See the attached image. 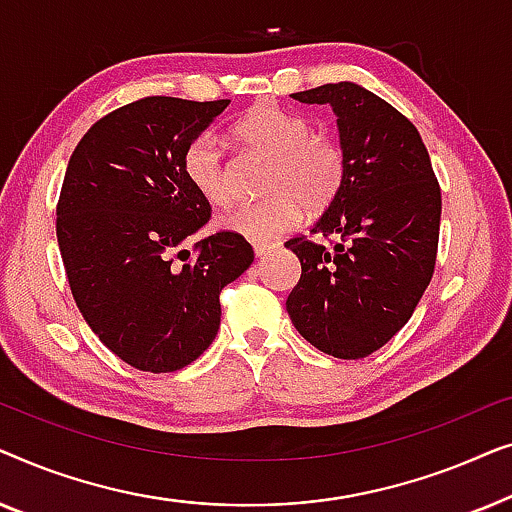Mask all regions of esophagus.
<instances>
[{
  "mask_svg": "<svg viewBox=\"0 0 512 512\" xmlns=\"http://www.w3.org/2000/svg\"><path fill=\"white\" fill-rule=\"evenodd\" d=\"M272 247H275V244H272V242H254V254L256 256H265Z\"/></svg>",
  "mask_w": 512,
  "mask_h": 512,
  "instance_id": "esophagus-1",
  "label": "esophagus"
}]
</instances>
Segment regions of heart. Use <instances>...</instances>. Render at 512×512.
<instances>
[{"instance_id":"heart-1","label":"heart","mask_w":512,"mask_h":512,"mask_svg":"<svg viewBox=\"0 0 512 512\" xmlns=\"http://www.w3.org/2000/svg\"><path fill=\"white\" fill-rule=\"evenodd\" d=\"M233 137L247 151L268 158L261 186L270 193L223 216L221 228L230 233L268 242L296 226L305 207L321 212L340 195L347 174L345 149L333 135L314 132L312 123L296 111L254 104L235 121ZM184 174L209 205L228 207L233 202V170L212 135L195 137L186 146Z\"/></svg>"}]
</instances>
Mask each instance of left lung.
<instances>
[{
  "instance_id": "obj_1",
  "label": "left lung",
  "mask_w": 512,
  "mask_h": 512,
  "mask_svg": "<svg viewBox=\"0 0 512 512\" xmlns=\"http://www.w3.org/2000/svg\"><path fill=\"white\" fill-rule=\"evenodd\" d=\"M331 104L347 174L338 198L310 233L291 237L300 279L286 310L303 338L335 359H363L394 338L433 277L440 233V186L429 151L401 111L356 83L293 93Z\"/></svg>"
}]
</instances>
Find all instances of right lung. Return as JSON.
<instances>
[{
  "label": "right lung",
  "instance_id": "add662e5",
  "mask_svg": "<svg viewBox=\"0 0 512 512\" xmlns=\"http://www.w3.org/2000/svg\"><path fill=\"white\" fill-rule=\"evenodd\" d=\"M228 104L142 97L100 118L69 158L55 221L69 289L97 338L144 373H174L212 345L223 286L254 261L230 230L195 242L193 258L184 249L212 219L184 151Z\"/></svg>",
  "mask_w": 512,
  "mask_h": 512
}]
</instances>
